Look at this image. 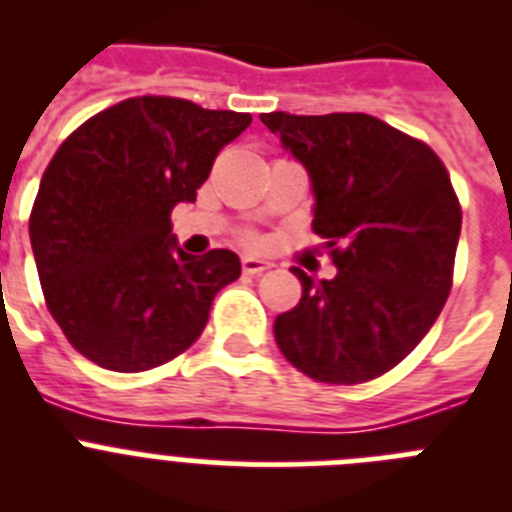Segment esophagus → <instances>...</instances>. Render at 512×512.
<instances>
[{
	"instance_id": "esophagus-1",
	"label": "esophagus",
	"mask_w": 512,
	"mask_h": 512,
	"mask_svg": "<svg viewBox=\"0 0 512 512\" xmlns=\"http://www.w3.org/2000/svg\"><path fill=\"white\" fill-rule=\"evenodd\" d=\"M269 261L264 259H256V256H243L241 259V269L243 274H248V277H256V274H264L266 269H269Z\"/></svg>"
}]
</instances>
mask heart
Wrapping results in <instances>:
<instances>
[{
    "instance_id": "heart-1",
    "label": "heart",
    "mask_w": 512,
    "mask_h": 512,
    "mask_svg": "<svg viewBox=\"0 0 512 512\" xmlns=\"http://www.w3.org/2000/svg\"><path fill=\"white\" fill-rule=\"evenodd\" d=\"M241 241L246 243V246H259L261 238H259V235H256V233H243V235H241Z\"/></svg>"
}]
</instances>
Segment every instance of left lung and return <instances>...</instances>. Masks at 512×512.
Wrapping results in <instances>:
<instances>
[{
  "mask_svg": "<svg viewBox=\"0 0 512 512\" xmlns=\"http://www.w3.org/2000/svg\"><path fill=\"white\" fill-rule=\"evenodd\" d=\"M310 174L312 230L336 277L302 282L274 320L289 364L315 382L361 384L395 369L423 341L454 284L461 205L428 143L364 112H266Z\"/></svg>",
  "mask_w": 512,
  "mask_h": 512,
  "instance_id": "8db88e82",
  "label": "left lung"
}]
</instances>
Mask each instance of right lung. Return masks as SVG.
Listing matches in <instances>:
<instances>
[{
  "label": "right lung",
  "mask_w": 512,
  "mask_h": 512,
  "mask_svg": "<svg viewBox=\"0 0 512 512\" xmlns=\"http://www.w3.org/2000/svg\"><path fill=\"white\" fill-rule=\"evenodd\" d=\"M248 125V112L143 94L63 140L40 179L30 243L45 307L81 356L148 372L202 336L241 261L228 248H176L171 210L194 202L217 153Z\"/></svg>",
  "instance_id": "right-lung-1"
}]
</instances>
